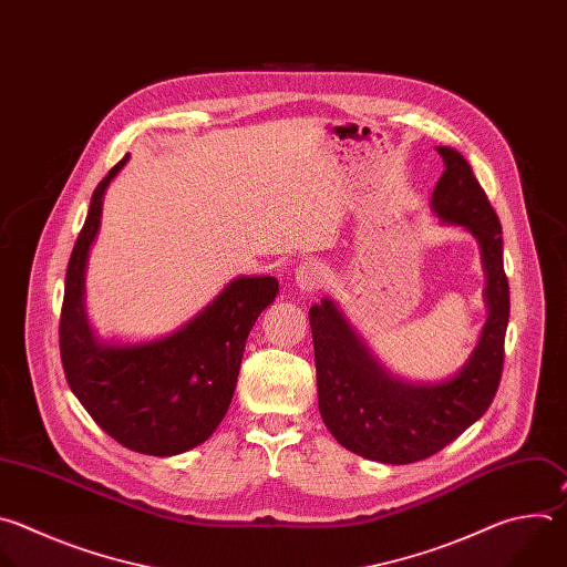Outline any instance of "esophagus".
Returning <instances> with one entry per match:
<instances>
[{"instance_id":"34e87169","label":"esophagus","mask_w":567,"mask_h":567,"mask_svg":"<svg viewBox=\"0 0 567 567\" xmlns=\"http://www.w3.org/2000/svg\"><path fill=\"white\" fill-rule=\"evenodd\" d=\"M295 281L301 292H315L323 286L326 270L319 261H303L295 272Z\"/></svg>"}]
</instances>
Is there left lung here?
Segmentation results:
<instances>
[{
    "label": "left lung",
    "mask_w": 567,
    "mask_h": 567,
    "mask_svg": "<svg viewBox=\"0 0 567 567\" xmlns=\"http://www.w3.org/2000/svg\"><path fill=\"white\" fill-rule=\"evenodd\" d=\"M437 152L444 172L431 207L442 220L463 225L478 239L487 272L489 317L461 373L440 384L393 380L330 299L308 312L317 398L326 426L353 454L386 465L424 461L470 429L489 409L505 362L509 284L501 220L470 163L451 147Z\"/></svg>",
    "instance_id": "obj_1"
}]
</instances>
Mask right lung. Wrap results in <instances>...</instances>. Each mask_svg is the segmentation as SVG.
<instances>
[{"mask_svg": "<svg viewBox=\"0 0 567 567\" xmlns=\"http://www.w3.org/2000/svg\"><path fill=\"white\" fill-rule=\"evenodd\" d=\"M130 156L97 183L73 246L60 315L66 382L102 431L147 456H176L205 442L235 395L246 339L279 295L275 277H239L205 310L150 344H100L84 317V268L102 196Z\"/></svg>", "mask_w": 567, "mask_h": 567, "instance_id": "right-lung-1", "label": "right lung"}]
</instances>
